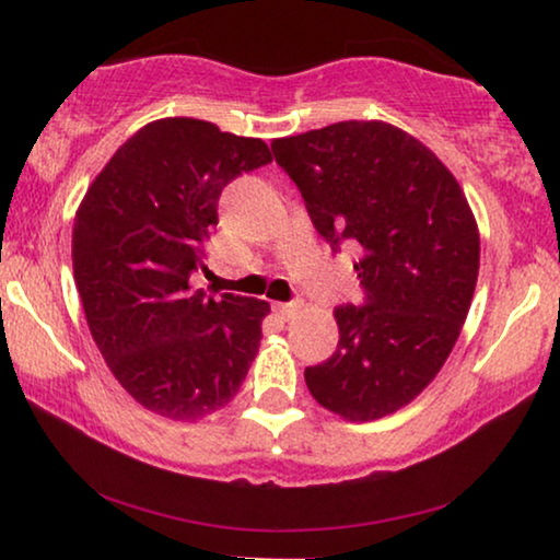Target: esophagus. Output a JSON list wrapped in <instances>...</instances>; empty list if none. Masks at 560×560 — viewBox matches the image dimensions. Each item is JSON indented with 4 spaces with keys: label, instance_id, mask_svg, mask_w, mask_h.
Instances as JSON below:
<instances>
[{
    "label": "esophagus",
    "instance_id": "1",
    "mask_svg": "<svg viewBox=\"0 0 560 560\" xmlns=\"http://www.w3.org/2000/svg\"><path fill=\"white\" fill-rule=\"evenodd\" d=\"M301 308H303L301 301H293V303H275V313H278V316L285 318V320L295 318L298 313H301Z\"/></svg>",
    "mask_w": 560,
    "mask_h": 560
}]
</instances>
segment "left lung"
Masks as SVG:
<instances>
[{
	"label": "left lung",
	"instance_id": "obj_1",
	"mask_svg": "<svg viewBox=\"0 0 560 560\" xmlns=\"http://www.w3.org/2000/svg\"><path fill=\"white\" fill-rule=\"evenodd\" d=\"M316 232L359 247L362 305H339V347L305 370L326 410L377 420L423 393L462 334L479 229L454 175L387 121H339L272 142Z\"/></svg>",
	"mask_w": 560,
	"mask_h": 560
}]
</instances>
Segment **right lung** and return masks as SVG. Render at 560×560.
Listing matches in <instances>:
<instances>
[{"mask_svg": "<svg viewBox=\"0 0 560 560\" xmlns=\"http://www.w3.org/2000/svg\"><path fill=\"white\" fill-rule=\"evenodd\" d=\"M272 163L255 137L167 117L129 137L75 211L73 278L89 331L142 408L198 420L240 393L270 303L190 290L219 196Z\"/></svg>", "mask_w": 560, "mask_h": 560, "instance_id": "add662e5", "label": "right lung"}]
</instances>
